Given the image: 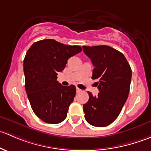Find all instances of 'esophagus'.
Returning a JSON list of instances; mask_svg holds the SVG:
<instances>
[{
    "mask_svg": "<svg viewBox=\"0 0 151 151\" xmlns=\"http://www.w3.org/2000/svg\"><path fill=\"white\" fill-rule=\"evenodd\" d=\"M76 91H77V93H80L82 91V90L80 89L79 88H76Z\"/></svg>",
    "mask_w": 151,
    "mask_h": 151,
    "instance_id": "34e87169",
    "label": "esophagus"
}]
</instances>
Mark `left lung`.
<instances>
[{"label": "left lung", "mask_w": 151, "mask_h": 151, "mask_svg": "<svg viewBox=\"0 0 151 151\" xmlns=\"http://www.w3.org/2000/svg\"><path fill=\"white\" fill-rule=\"evenodd\" d=\"M83 52L91 58L94 69L93 80L99 93L83 104L85 118L89 124L104 127L111 124L121 113L129 93L132 68L123 53L106 45L83 46Z\"/></svg>", "instance_id": "left-lung-1"}]
</instances>
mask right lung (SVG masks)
<instances>
[{
  "label": "right lung",
  "mask_w": 151,
  "mask_h": 151,
  "mask_svg": "<svg viewBox=\"0 0 151 151\" xmlns=\"http://www.w3.org/2000/svg\"><path fill=\"white\" fill-rule=\"evenodd\" d=\"M82 51L54 39H44L31 45L23 62L25 88L32 109L44 122L56 124L64 121L76 93L74 85L65 87L57 81L58 72L67 60Z\"/></svg>",
  "instance_id": "1"
}]
</instances>
